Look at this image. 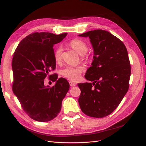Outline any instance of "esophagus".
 Wrapping results in <instances>:
<instances>
[{
  "label": "esophagus",
  "instance_id": "34e87169",
  "mask_svg": "<svg viewBox=\"0 0 146 146\" xmlns=\"http://www.w3.org/2000/svg\"><path fill=\"white\" fill-rule=\"evenodd\" d=\"M69 85H70V86H71V87H72V86H75L76 85V83H74V82H72V81H70L69 82Z\"/></svg>",
  "mask_w": 146,
  "mask_h": 146
}]
</instances>
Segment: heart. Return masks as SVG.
I'll use <instances>...</instances> for the list:
<instances>
[{
    "label": "heart",
    "mask_w": 146,
    "mask_h": 146,
    "mask_svg": "<svg viewBox=\"0 0 146 146\" xmlns=\"http://www.w3.org/2000/svg\"><path fill=\"white\" fill-rule=\"evenodd\" d=\"M69 45L74 50L79 54L84 55L88 51V46L86 43L80 39H74L69 42ZM63 49L62 47H57L54 52L55 61L56 63H60L61 60ZM83 59V58H82ZM85 70V68L82 65L77 66H67L61 70L60 73L62 76L70 80L76 81L80 77L82 73Z\"/></svg>",
    "instance_id": "heart-1"
}]
</instances>
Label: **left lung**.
Here are the masks:
<instances>
[{
	"label": "left lung",
	"instance_id": "obj_1",
	"mask_svg": "<svg viewBox=\"0 0 146 146\" xmlns=\"http://www.w3.org/2000/svg\"><path fill=\"white\" fill-rule=\"evenodd\" d=\"M78 36L89 37L94 49V60L85 76L92 83L78 84V103L87 116L104 117L118 107L129 90L131 66L127 50L107 31L94 30Z\"/></svg>",
	"mask_w": 146,
	"mask_h": 146
}]
</instances>
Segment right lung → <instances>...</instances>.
Here are the masks:
<instances>
[{"mask_svg":"<svg viewBox=\"0 0 146 146\" xmlns=\"http://www.w3.org/2000/svg\"><path fill=\"white\" fill-rule=\"evenodd\" d=\"M67 34H30L20 42L13 54V91L24 111L35 121L44 122L54 119L69 89L66 79L58 80L56 74L49 75L56 67L53 47ZM47 76L56 82L54 86H44Z\"/></svg>","mask_w":146,"mask_h":146,"instance_id":"right-lung-1","label":"right lung"}]
</instances>
